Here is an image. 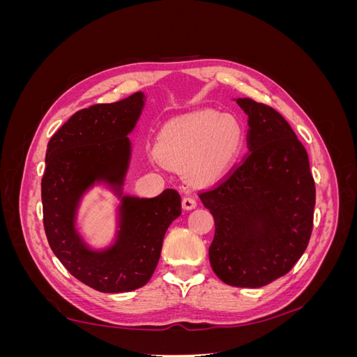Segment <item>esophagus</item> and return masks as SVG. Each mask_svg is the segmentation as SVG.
<instances>
[{"mask_svg": "<svg viewBox=\"0 0 357 357\" xmlns=\"http://www.w3.org/2000/svg\"><path fill=\"white\" fill-rule=\"evenodd\" d=\"M197 199L195 198H192V197H185L183 198V201H181V207H183V210H192V208H195L197 207Z\"/></svg>", "mask_w": 357, "mask_h": 357, "instance_id": "esophagus-1", "label": "esophagus"}]
</instances>
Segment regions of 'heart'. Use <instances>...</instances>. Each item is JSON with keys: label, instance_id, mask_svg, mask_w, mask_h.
Wrapping results in <instances>:
<instances>
[{"label": "heart", "instance_id": "b5f03b06", "mask_svg": "<svg viewBox=\"0 0 357 357\" xmlns=\"http://www.w3.org/2000/svg\"><path fill=\"white\" fill-rule=\"evenodd\" d=\"M244 131L232 114L205 110L164 126L156 155L165 165L183 169L195 185L219 180L240 153Z\"/></svg>", "mask_w": 357, "mask_h": 357}]
</instances>
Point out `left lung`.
<instances>
[{
    "label": "left lung",
    "mask_w": 357,
    "mask_h": 357,
    "mask_svg": "<svg viewBox=\"0 0 357 357\" xmlns=\"http://www.w3.org/2000/svg\"><path fill=\"white\" fill-rule=\"evenodd\" d=\"M248 116V153L218 186L199 193L214 218L213 271L235 287L286 275L308 245L316 186L305 147L273 107L236 98Z\"/></svg>",
    "instance_id": "left-lung-1"
}]
</instances>
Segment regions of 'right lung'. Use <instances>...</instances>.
<instances>
[{
    "instance_id": "right-lung-1",
    "label": "right lung",
    "mask_w": 357,
    "mask_h": 357,
    "mask_svg": "<svg viewBox=\"0 0 357 357\" xmlns=\"http://www.w3.org/2000/svg\"><path fill=\"white\" fill-rule=\"evenodd\" d=\"M144 104V93L135 92L74 113L46 150L41 201L49 245L71 275L104 294L131 291L149 282L168 226L181 214L174 189L155 198L123 195L132 152L128 135ZM95 184H104L121 199L115 243L100 251L86 243L75 226L79 201Z\"/></svg>"
}]
</instances>
